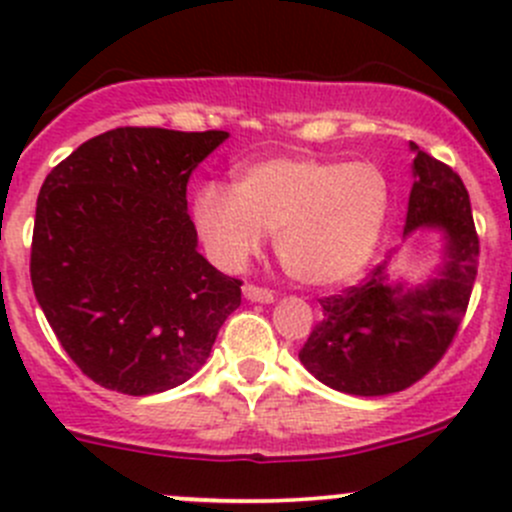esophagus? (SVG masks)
Wrapping results in <instances>:
<instances>
[{
  "instance_id": "34e87169",
  "label": "esophagus",
  "mask_w": 512,
  "mask_h": 512,
  "mask_svg": "<svg viewBox=\"0 0 512 512\" xmlns=\"http://www.w3.org/2000/svg\"><path fill=\"white\" fill-rule=\"evenodd\" d=\"M242 294H245V299H250V302H260V304L275 302V294H272L270 289H265V287L245 285V287H242Z\"/></svg>"
}]
</instances>
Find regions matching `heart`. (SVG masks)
<instances>
[{
	"instance_id": "heart-1",
	"label": "heart",
	"mask_w": 512,
	"mask_h": 512,
	"mask_svg": "<svg viewBox=\"0 0 512 512\" xmlns=\"http://www.w3.org/2000/svg\"><path fill=\"white\" fill-rule=\"evenodd\" d=\"M389 213V180L369 160L339 163L277 156L240 168L235 188L195 193L193 223L223 270H237L275 232L289 277L329 287L359 275L371 260Z\"/></svg>"
}]
</instances>
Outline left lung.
Here are the masks:
<instances>
[{
    "instance_id": "left-lung-1",
    "label": "left lung",
    "mask_w": 512,
    "mask_h": 512,
    "mask_svg": "<svg viewBox=\"0 0 512 512\" xmlns=\"http://www.w3.org/2000/svg\"><path fill=\"white\" fill-rule=\"evenodd\" d=\"M409 146L416 158L404 237L441 232V262L418 285L381 262L361 285L319 299L324 319L299 352L314 379L352 396L396 394L426 376L456 337L476 282L480 250L466 185Z\"/></svg>"
}]
</instances>
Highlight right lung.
Instances as JSON below:
<instances>
[{
  "instance_id": "add662e5",
  "label": "right lung",
  "mask_w": 512,
  "mask_h": 512,
  "mask_svg": "<svg viewBox=\"0 0 512 512\" xmlns=\"http://www.w3.org/2000/svg\"><path fill=\"white\" fill-rule=\"evenodd\" d=\"M230 133L113 128L61 160L36 198L32 287L98 386L160 394L208 361L240 280L198 252L190 173Z\"/></svg>"
}]
</instances>
